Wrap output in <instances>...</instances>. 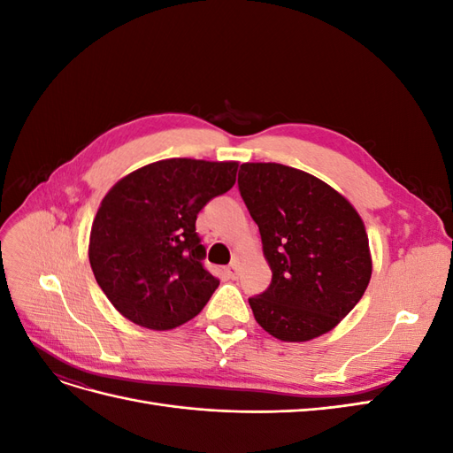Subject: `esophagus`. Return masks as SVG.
<instances>
[{
  "instance_id": "obj_1",
  "label": "esophagus",
  "mask_w": 453,
  "mask_h": 453,
  "mask_svg": "<svg viewBox=\"0 0 453 453\" xmlns=\"http://www.w3.org/2000/svg\"><path fill=\"white\" fill-rule=\"evenodd\" d=\"M225 272L228 273V278L236 280V278L240 276V260H238V258L232 260V263L226 266V270H225Z\"/></svg>"
}]
</instances>
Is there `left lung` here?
<instances>
[{"instance_id":"obj_1","label":"left lung","mask_w":453,"mask_h":453,"mask_svg":"<svg viewBox=\"0 0 453 453\" xmlns=\"http://www.w3.org/2000/svg\"><path fill=\"white\" fill-rule=\"evenodd\" d=\"M240 195L272 270L250 298L257 323L283 342L318 338L346 318L372 276L361 215L319 177L276 162H245Z\"/></svg>"}]
</instances>
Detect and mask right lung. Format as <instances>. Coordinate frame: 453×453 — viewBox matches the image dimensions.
<instances>
[{"label":"right lung","mask_w":453,"mask_h":453,"mask_svg":"<svg viewBox=\"0 0 453 453\" xmlns=\"http://www.w3.org/2000/svg\"><path fill=\"white\" fill-rule=\"evenodd\" d=\"M238 162L166 158L119 180L96 213L88 260L117 311L170 331L208 304L219 280L202 266L196 215L236 183Z\"/></svg>","instance_id":"add662e5"}]
</instances>
